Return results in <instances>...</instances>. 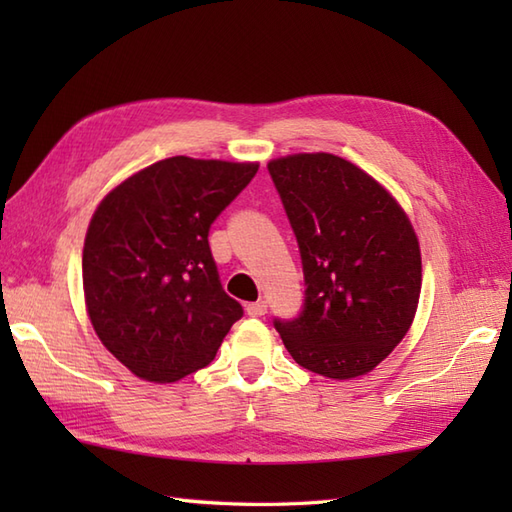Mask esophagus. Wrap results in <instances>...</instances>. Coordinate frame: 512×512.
Segmentation results:
<instances>
[{
  "mask_svg": "<svg viewBox=\"0 0 512 512\" xmlns=\"http://www.w3.org/2000/svg\"><path fill=\"white\" fill-rule=\"evenodd\" d=\"M268 310L266 301H255V303H246V314L248 317H264Z\"/></svg>",
  "mask_w": 512,
  "mask_h": 512,
  "instance_id": "esophagus-1",
  "label": "esophagus"
}]
</instances>
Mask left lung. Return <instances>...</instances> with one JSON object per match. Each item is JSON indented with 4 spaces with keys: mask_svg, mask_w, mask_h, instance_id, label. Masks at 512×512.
Masks as SVG:
<instances>
[{
    "mask_svg": "<svg viewBox=\"0 0 512 512\" xmlns=\"http://www.w3.org/2000/svg\"><path fill=\"white\" fill-rule=\"evenodd\" d=\"M297 237L303 308L275 319L292 358L328 378L363 376L402 341L418 308L422 264L398 202L339 156L268 162Z\"/></svg>",
    "mask_w": 512,
    "mask_h": 512,
    "instance_id": "left-lung-1",
    "label": "left lung"
}]
</instances>
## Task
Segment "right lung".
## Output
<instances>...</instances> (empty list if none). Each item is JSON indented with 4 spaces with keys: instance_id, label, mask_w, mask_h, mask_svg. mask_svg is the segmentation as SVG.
Segmentation results:
<instances>
[{
    "instance_id": "1",
    "label": "right lung",
    "mask_w": 512,
    "mask_h": 512,
    "mask_svg": "<svg viewBox=\"0 0 512 512\" xmlns=\"http://www.w3.org/2000/svg\"><path fill=\"white\" fill-rule=\"evenodd\" d=\"M257 169L173 156L118 184L96 209L83 246L85 303L103 345L136 376L173 383L198 372L242 319L209 231Z\"/></svg>"
}]
</instances>
